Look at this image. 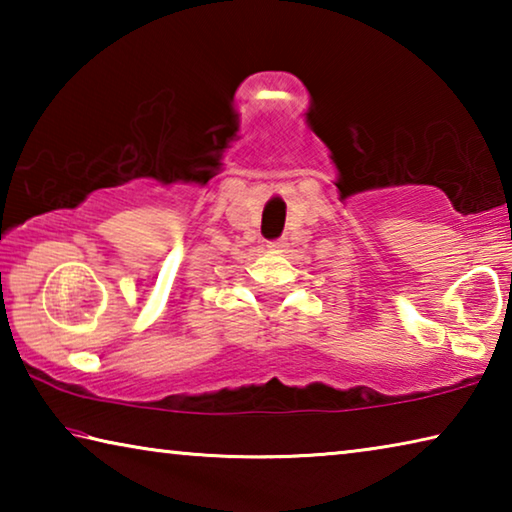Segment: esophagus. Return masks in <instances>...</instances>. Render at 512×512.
Masks as SVG:
<instances>
[{
	"instance_id": "1",
	"label": "esophagus",
	"mask_w": 512,
	"mask_h": 512,
	"mask_svg": "<svg viewBox=\"0 0 512 512\" xmlns=\"http://www.w3.org/2000/svg\"><path fill=\"white\" fill-rule=\"evenodd\" d=\"M268 248H271V250H284V248H287V239L268 241Z\"/></svg>"
}]
</instances>
